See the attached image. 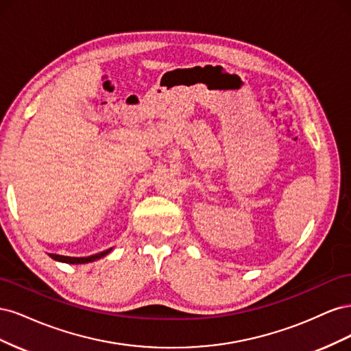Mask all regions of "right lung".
<instances>
[{
	"label": "right lung",
	"instance_id": "1",
	"mask_svg": "<svg viewBox=\"0 0 351 351\" xmlns=\"http://www.w3.org/2000/svg\"><path fill=\"white\" fill-rule=\"evenodd\" d=\"M112 249H108V250H104L101 253H97V254H92V256H86V258H71V256H62V254H54V253H49V256L54 259V261H58V262H66V263H89V262H93V261H98L101 258H104L105 254H108Z\"/></svg>",
	"mask_w": 351,
	"mask_h": 351
}]
</instances>
